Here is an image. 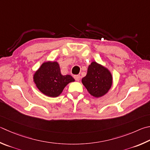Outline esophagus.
<instances>
[{
	"label": "esophagus",
	"mask_w": 150,
	"mask_h": 150,
	"mask_svg": "<svg viewBox=\"0 0 150 150\" xmlns=\"http://www.w3.org/2000/svg\"><path fill=\"white\" fill-rule=\"evenodd\" d=\"M74 79H75L76 81H80V79H81L80 75H75V76H74Z\"/></svg>",
	"instance_id": "esophagus-1"
}]
</instances>
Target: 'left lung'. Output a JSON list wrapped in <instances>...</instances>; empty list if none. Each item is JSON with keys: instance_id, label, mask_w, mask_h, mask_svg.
Returning <instances> with one entry per match:
<instances>
[{"instance_id": "1", "label": "left lung", "mask_w": 150, "mask_h": 150, "mask_svg": "<svg viewBox=\"0 0 150 150\" xmlns=\"http://www.w3.org/2000/svg\"><path fill=\"white\" fill-rule=\"evenodd\" d=\"M112 81L110 71L96 62L89 65L86 75L82 79V83L90 94L96 98L108 93L112 86Z\"/></svg>"}]
</instances>
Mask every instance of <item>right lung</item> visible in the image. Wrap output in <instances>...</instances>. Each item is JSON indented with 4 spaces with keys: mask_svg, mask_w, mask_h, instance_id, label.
Returning <instances> with one entry per match:
<instances>
[{
    "mask_svg": "<svg viewBox=\"0 0 150 150\" xmlns=\"http://www.w3.org/2000/svg\"><path fill=\"white\" fill-rule=\"evenodd\" d=\"M33 81L42 94L49 97L59 96L64 88L75 79L69 75H62L57 62H44L33 75Z\"/></svg>",
    "mask_w": 150,
    "mask_h": 150,
    "instance_id": "obj_1",
    "label": "right lung"
}]
</instances>
